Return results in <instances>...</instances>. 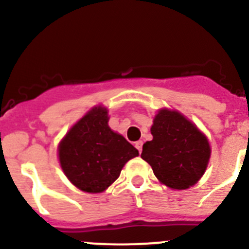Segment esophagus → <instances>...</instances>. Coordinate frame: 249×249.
<instances>
[{"label": "esophagus", "instance_id": "1", "mask_svg": "<svg viewBox=\"0 0 249 249\" xmlns=\"http://www.w3.org/2000/svg\"><path fill=\"white\" fill-rule=\"evenodd\" d=\"M142 145H143V142H142V141H137V142L135 143V147L137 148V150H139L140 153L142 152Z\"/></svg>", "mask_w": 249, "mask_h": 249}]
</instances>
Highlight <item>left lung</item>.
Masks as SVG:
<instances>
[{
	"mask_svg": "<svg viewBox=\"0 0 249 249\" xmlns=\"http://www.w3.org/2000/svg\"><path fill=\"white\" fill-rule=\"evenodd\" d=\"M153 140L143 144L141 158L155 177L171 189L196 184L207 169L211 147L194 123L177 110L162 108L150 127Z\"/></svg>",
	"mask_w": 249,
	"mask_h": 249,
	"instance_id": "1",
	"label": "left lung"
}]
</instances>
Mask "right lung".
I'll use <instances>...</instances> for the list:
<instances>
[{
  "label": "right lung",
  "instance_id": "1",
  "mask_svg": "<svg viewBox=\"0 0 249 249\" xmlns=\"http://www.w3.org/2000/svg\"><path fill=\"white\" fill-rule=\"evenodd\" d=\"M108 110L94 107L61 140L59 160L70 182L87 193H102L139 150L108 126Z\"/></svg>",
  "mask_w": 249,
  "mask_h": 249
}]
</instances>
